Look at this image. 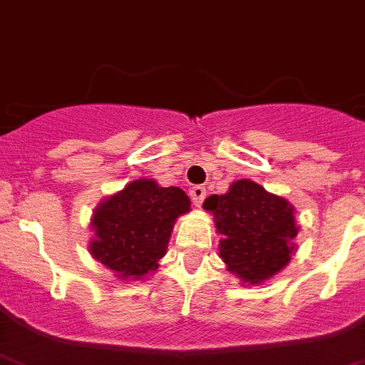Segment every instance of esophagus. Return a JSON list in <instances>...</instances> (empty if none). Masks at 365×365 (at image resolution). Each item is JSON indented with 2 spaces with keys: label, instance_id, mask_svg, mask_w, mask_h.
I'll return each instance as SVG.
<instances>
[{
  "label": "esophagus",
  "instance_id": "34e87169",
  "mask_svg": "<svg viewBox=\"0 0 365 365\" xmlns=\"http://www.w3.org/2000/svg\"><path fill=\"white\" fill-rule=\"evenodd\" d=\"M189 197H191V200L195 206L200 207L202 202H204V198H206V187H202V185H195V187H191V191H189Z\"/></svg>",
  "mask_w": 365,
  "mask_h": 365
}]
</instances>
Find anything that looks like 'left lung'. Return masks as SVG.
I'll list each match as a JSON object with an SVG mask.
<instances>
[{
  "mask_svg": "<svg viewBox=\"0 0 365 365\" xmlns=\"http://www.w3.org/2000/svg\"><path fill=\"white\" fill-rule=\"evenodd\" d=\"M215 220L219 254L243 284H262L286 267L295 252V207L250 180H237L225 195L204 202Z\"/></svg>",
  "mask_w": 365,
  "mask_h": 365,
  "instance_id": "1",
  "label": "left lung"
}]
</instances>
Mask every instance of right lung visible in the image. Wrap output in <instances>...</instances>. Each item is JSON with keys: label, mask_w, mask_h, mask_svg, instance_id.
<instances>
[{"label": "right lung", "mask_w": 365, "mask_h": 365, "mask_svg": "<svg viewBox=\"0 0 365 365\" xmlns=\"http://www.w3.org/2000/svg\"><path fill=\"white\" fill-rule=\"evenodd\" d=\"M189 207L191 200L180 187H161L146 178L133 180L98 204L88 250L122 280H140L158 269L174 220Z\"/></svg>", "instance_id": "add662e5"}]
</instances>
